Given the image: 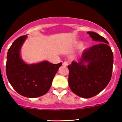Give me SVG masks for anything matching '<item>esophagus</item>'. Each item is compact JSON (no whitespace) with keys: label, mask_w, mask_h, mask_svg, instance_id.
Listing matches in <instances>:
<instances>
[{"label":"esophagus","mask_w":122,"mask_h":122,"mask_svg":"<svg viewBox=\"0 0 122 122\" xmlns=\"http://www.w3.org/2000/svg\"><path fill=\"white\" fill-rule=\"evenodd\" d=\"M68 64V62H67V61H64V62H63V66H67Z\"/></svg>","instance_id":"esophagus-1"}]
</instances>
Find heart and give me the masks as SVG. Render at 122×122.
I'll return each mask as SVG.
<instances>
[{"label":"heart","mask_w":122,"mask_h":122,"mask_svg":"<svg viewBox=\"0 0 122 122\" xmlns=\"http://www.w3.org/2000/svg\"><path fill=\"white\" fill-rule=\"evenodd\" d=\"M80 45H81V44H80Z\"/></svg>","instance_id":"b5f03b06"}]
</instances>
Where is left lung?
<instances>
[{
    "mask_svg": "<svg viewBox=\"0 0 122 122\" xmlns=\"http://www.w3.org/2000/svg\"><path fill=\"white\" fill-rule=\"evenodd\" d=\"M87 34L99 44L85 50L78 61H72L68 66L70 89L86 99L95 96L107 86L113 64V54L107 41L94 32Z\"/></svg>",
    "mask_w": 122,
    "mask_h": 122,
    "instance_id": "1",
    "label": "left lung"
}]
</instances>
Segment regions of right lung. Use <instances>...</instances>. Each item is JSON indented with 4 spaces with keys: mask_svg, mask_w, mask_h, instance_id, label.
I'll return each mask as SVG.
<instances>
[{
    "mask_svg": "<svg viewBox=\"0 0 122 122\" xmlns=\"http://www.w3.org/2000/svg\"><path fill=\"white\" fill-rule=\"evenodd\" d=\"M27 35L17 38L8 50L6 71L10 84L17 93L26 97L35 98L50 90L61 62L54 64L45 61L27 64L20 55V49Z\"/></svg>",
    "mask_w": 122,
    "mask_h": 122,
    "instance_id": "1",
    "label": "right lung"
}]
</instances>
